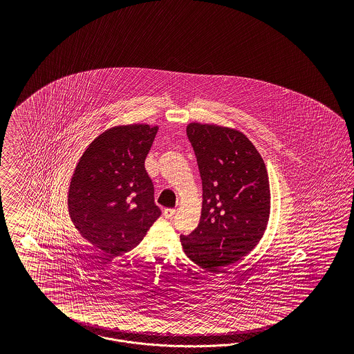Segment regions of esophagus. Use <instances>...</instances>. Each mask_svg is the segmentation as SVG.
<instances>
[{"instance_id":"esophagus-1","label":"esophagus","mask_w":354,"mask_h":354,"mask_svg":"<svg viewBox=\"0 0 354 354\" xmlns=\"http://www.w3.org/2000/svg\"><path fill=\"white\" fill-rule=\"evenodd\" d=\"M176 213V210L175 209H165V212H163V215H165V218H167V219H170L174 216V214Z\"/></svg>"}]
</instances>
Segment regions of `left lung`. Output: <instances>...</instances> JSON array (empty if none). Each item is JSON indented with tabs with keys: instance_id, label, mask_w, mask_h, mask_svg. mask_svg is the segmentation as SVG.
<instances>
[{
	"instance_id": "8db88e82",
	"label": "left lung",
	"mask_w": 354,
	"mask_h": 354,
	"mask_svg": "<svg viewBox=\"0 0 354 354\" xmlns=\"http://www.w3.org/2000/svg\"><path fill=\"white\" fill-rule=\"evenodd\" d=\"M187 136L203 180V210L197 228L180 235L183 249L198 266L219 272L247 256L266 230L268 171L240 131L191 123Z\"/></svg>"
}]
</instances>
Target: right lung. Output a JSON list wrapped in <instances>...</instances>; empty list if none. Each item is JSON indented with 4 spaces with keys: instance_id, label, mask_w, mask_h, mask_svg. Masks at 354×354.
Segmentation results:
<instances>
[{
    "instance_id": "obj_1",
    "label": "right lung",
    "mask_w": 354,
    "mask_h": 354,
    "mask_svg": "<svg viewBox=\"0 0 354 354\" xmlns=\"http://www.w3.org/2000/svg\"><path fill=\"white\" fill-rule=\"evenodd\" d=\"M158 127L107 129L79 160L68 189V213L82 236L113 257L136 247L161 209L145 158Z\"/></svg>"
}]
</instances>
